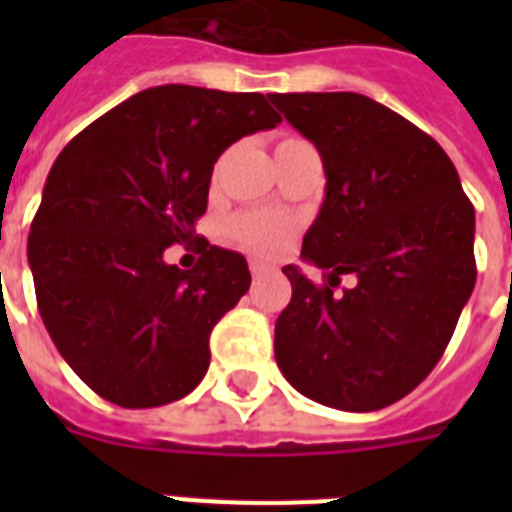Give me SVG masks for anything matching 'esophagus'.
<instances>
[{
	"instance_id": "obj_1",
	"label": "esophagus",
	"mask_w": 512,
	"mask_h": 512,
	"mask_svg": "<svg viewBox=\"0 0 512 512\" xmlns=\"http://www.w3.org/2000/svg\"><path fill=\"white\" fill-rule=\"evenodd\" d=\"M249 271H252V276H255V279H260V276L265 273V265L257 263V260H252V263H249Z\"/></svg>"
}]
</instances>
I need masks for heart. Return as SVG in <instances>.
I'll list each match as a JSON object with an SVG mask.
<instances>
[{
	"mask_svg": "<svg viewBox=\"0 0 512 512\" xmlns=\"http://www.w3.org/2000/svg\"><path fill=\"white\" fill-rule=\"evenodd\" d=\"M305 143L303 138L287 135L279 140L276 154L287 151V148ZM295 220L281 212H271V209H255V212H241V215L231 217L228 223V236H231L241 249H247L257 257H276L281 249L287 247L292 233H295Z\"/></svg>",
	"mask_w": 512,
	"mask_h": 512,
	"instance_id": "obj_1",
	"label": "heart"
}]
</instances>
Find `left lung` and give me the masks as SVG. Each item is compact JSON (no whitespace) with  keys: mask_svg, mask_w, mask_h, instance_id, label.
<instances>
[{"mask_svg":"<svg viewBox=\"0 0 512 512\" xmlns=\"http://www.w3.org/2000/svg\"><path fill=\"white\" fill-rule=\"evenodd\" d=\"M319 148L327 196L303 239L313 284L284 265L292 300L276 364L303 396L374 412L420 385L476 287V209L428 132L358 92L268 95ZM342 275L354 284L339 289Z\"/></svg>","mask_w":512,"mask_h":512,"instance_id":"1","label":"left lung"}]
</instances>
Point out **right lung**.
<instances>
[{
	"label": "right lung",
	"instance_id": "right-lung-1",
	"mask_svg": "<svg viewBox=\"0 0 512 512\" xmlns=\"http://www.w3.org/2000/svg\"><path fill=\"white\" fill-rule=\"evenodd\" d=\"M281 116L260 92L151 87L84 127L52 164L28 233L36 305L55 348L98 396L151 409L188 396L209 335L249 289L247 260L193 225L217 156ZM185 243L191 272L163 263Z\"/></svg>",
	"mask_w": 512,
	"mask_h": 512
}]
</instances>
